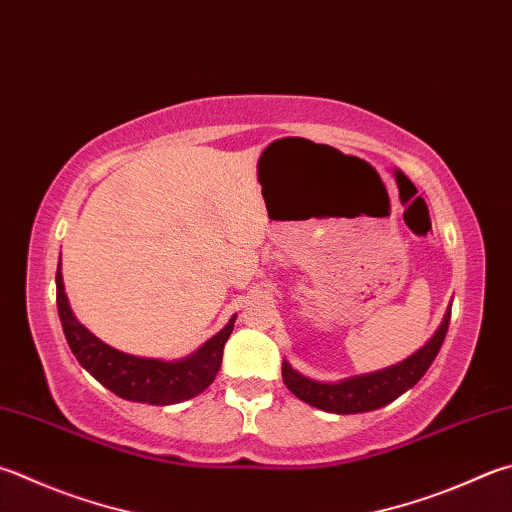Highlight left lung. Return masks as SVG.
Returning a JSON list of instances; mask_svg holds the SVG:
<instances>
[{"label": "left lung", "mask_w": 512, "mask_h": 512, "mask_svg": "<svg viewBox=\"0 0 512 512\" xmlns=\"http://www.w3.org/2000/svg\"><path fill=\"white\" fill-rule=\"evenodd\" d=\"M450 323V312L443 318L437 334L432 336L428 345H423L419 352H414L410 359L401 361L399 365L385 368L381 372L352 376L339 383H321L312 381L307 376L292 370L287 361L283 363V381L294 394L310 406L334 412V414H356V412H370L376 408L388 406L390 401L401 397L403 392L410 390L435 361L439 354L443 339H446Z\"/></svg>", "instance_id": "obj_1"}]
</instances>
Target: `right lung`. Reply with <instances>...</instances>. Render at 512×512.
Segmentation results:
<instances>
[{"instance_id":"obj_1","label":"right lung","mask_w":512,"mask_h":512,"mask_svg":"<svg viewBox=\"0 0 512 512\" xmlns=\"http://www.w3.org/2000/svg\"><path fill=\"white\" fill-rule=\"evenodd\" d=\"M57 312H60L62 330L75 359L93 379H98L104 388H109L120 399L151 403V406H171V403L187 401L207 390L214 383L216 374L223 363V350L234 330L236 316L220 330L214 339H209L187 359L182 361H158L131 356L111 345L102 343L82 323H77L69 301L64 294L62 272L57 265Z\"/></svg>"}]
</instances>
